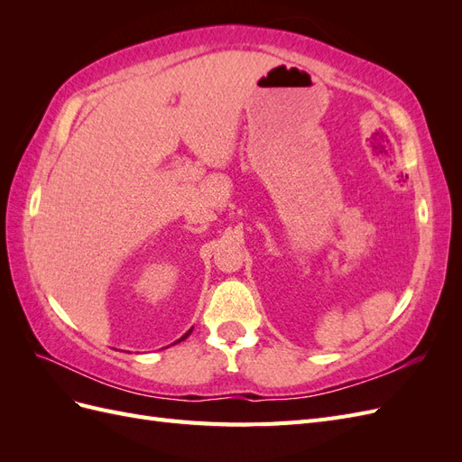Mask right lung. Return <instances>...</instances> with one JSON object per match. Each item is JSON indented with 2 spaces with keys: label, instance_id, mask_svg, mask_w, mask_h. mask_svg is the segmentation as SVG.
<instances>
[{
  "label": "right lung",
  "instance_id": "right-lung-1",
  "mask_svg": "<svg viewBox=\"0 0 462 462\" xmlns=\"http://www.w3.org/2000/svg\"><path fill=\"white\" fill-rule=\"evenodd\" d=\"M190 331H192V329H190ZM190 331H189V333H190ZM189 333H187V335H189ZM187 335H183V337H180V339H179V341H183V339H185V337H187Z\"/></svg>",
  "mask_w": 462,
  "mask_h": 462
}]
</instances>
